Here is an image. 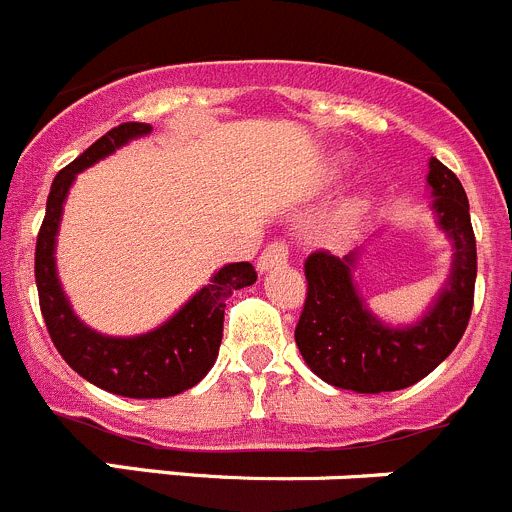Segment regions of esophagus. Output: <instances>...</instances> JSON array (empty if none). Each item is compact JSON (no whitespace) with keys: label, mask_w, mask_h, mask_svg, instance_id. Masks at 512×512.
<instances>
[{"label":"esophagus","mask_w":512,"mask_h":512,"mask_svg":"<svg viewBox=\"0 0 512 512\" xmlns=\"http://www.w3.org/2000/svg\"><path fill=\"white\" fill-rule=\"evenodd\" d=\"M287 259H289L287 246H284V243H281V241H274V243H271V246H266L264 251H261L259 264H256V266H259L261 274H266V271L276 269V266L287 264Z\"/></svg>","instance_id":"esophagus-1"}]
</instances>
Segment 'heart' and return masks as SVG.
Masks as SVG:
<instances>
[{"label":"heart","instance_id":"heart-1","mask_svg":"<svg viewBox=\"0 0 512 512\" xmlns=\"http://www.w3.org/2000/svg\"><path fill=\"white\" fill-rule=\"evenodd\" d=\"M345 167H348V157H342V154H340V157H332L330 164H327V177L332 180V177L340 175ZM365 208H368V192H355V195H350V198L342 203V208H340V213H337L335 223L337 225L350 223V220L358 218V215L363 213Z\"/></svg>","mask_w":512,"mask_h":512}]
</instances>
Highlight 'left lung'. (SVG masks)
Wrapping results in <instances>:
<instances>
[{"instance_id":"1","label":"left lung","mask_w":512,"mask_h":512,"mask_svg":"<svg viewBox=\"0 0 512 512\" xmlns=\"http://www.w3.org/2000/svg\"><path fill=\"white\" fill-rule=\"evenodd\" d=\"M426 185L439 231L452 243L447 281L411 325H388L355 284L360 248L348 256L327 251L304 261L307 302L294 330L304 363L335 388L355 393L401 391L437 368L462 340L470 322L477 248L462 182L439 159H429Z\"/></svg>"}]
</instances>
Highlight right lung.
I'll use <instances>...</instances> for the list:
<instances>
[{"label": "right lung", "mask_w": 512, "mask_h": 512, "mask_svg": "<svg viewBox=\"0 0 512 512\" xmlns=\"http://www.w3.org/2000/svg\"><path fill=\"white\" fill-rule=\"evenodd\" d=\"M147 134H152V124H119L55 175L35 248L37 294L53 345L88 383L126 398H167L198 386L218 358L225 299L256 281V271L248 261L223 266L170 320L144 335H103L73 312L55 264V243L70 185L78 172Z\"/></svg>", "instance_id": "right-lung-1"}]
</instances>
